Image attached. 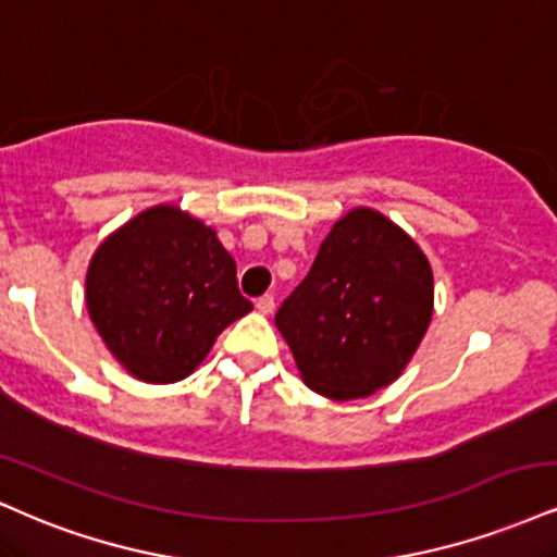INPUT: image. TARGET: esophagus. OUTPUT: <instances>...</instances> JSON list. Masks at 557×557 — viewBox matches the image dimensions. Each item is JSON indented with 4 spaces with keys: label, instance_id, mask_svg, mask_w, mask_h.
I'll use <instances>...</instances> for the list:
<instances>
[{
    "label": "esophagus",
    "instance_id": "obj_1",
    "mask_svg": "<svg viewBox=\"0 0 557 557\" xmlns=\"http://www.w3.org/2000/svg\"><path fill=\"white\" fill-rule=\"evenodd\" d=\"M257 311L264 313V317H270V313L274 311V296H270V293H267V296H261L257 300Z\"/></svg>",
    "mask_w": 557,
    "mask_h": 557
}]
</instances>
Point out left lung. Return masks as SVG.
<instances>
[{"label": "left lung", "mask_w": 557, "mask_h": 557, "mask_svg": "<svg viewBox=\"0 0 557 557\" xmlns=\"http://www.w3.org/2000/svg\"><path fill=\"white\" fill-rule=\"evenodd\" d=\"M431 317L433 270L423 249L386 214L355 207L321 240L274 324L304 384L345 401L397 381Z\"/></svg>", "instance_id": "left-lung-1"}]
</instances>
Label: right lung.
Returning a JSON list of instances; mask_svg holds the SVG:
<instances>
[{"instance_id":"right-lung-1","label":"right lung","mask_w":557,"mask_h":557,"mask_svg":"<svg viewBox=\"0 0 557 557\" xmlns=\"http://www.w3.org/2000/svg\"><path fill=\"white\" fill-rule=\"evenodd\" d=\"M85 304L109 352L145 384L189 376L218 334L253 308L218 233L176 205L134 214L98 246Z\"/></svg>"}]
</instances>
